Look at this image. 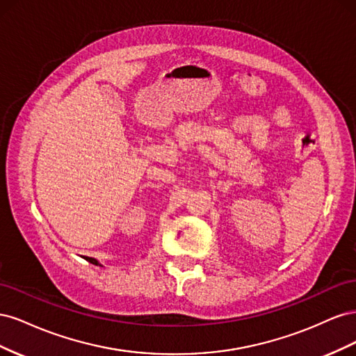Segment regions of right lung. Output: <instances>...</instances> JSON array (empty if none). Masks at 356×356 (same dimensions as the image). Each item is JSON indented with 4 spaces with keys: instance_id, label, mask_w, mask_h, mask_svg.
I'll return each mask as SVG.
<instances>
[{
    "instance_id": "obj_1",
    "label": "right lung",
    "mask_w": 356,
    "mask_h": 356,
    "mask_svg": "<svg viewBox=\"0 0 356 356\" xmlns=\"http://www.w3.org/2000/svg\"><path fill=\"white\" fill-rule=\"evenodd\" d=\"M84 258H86V260H88L89 263H92V264H96V266H98V261H96L95 258H92V257H84Z\"/></svg>"
}]
</instances>
